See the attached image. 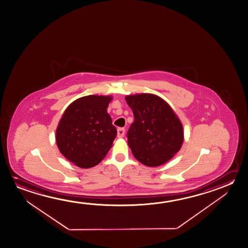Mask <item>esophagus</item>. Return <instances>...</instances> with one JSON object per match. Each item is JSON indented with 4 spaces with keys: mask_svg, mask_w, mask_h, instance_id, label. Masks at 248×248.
Masks as SVG:
<instances>
[{
    "mask_svg": "<svg viewBox=\"0 0 248 248\" xmlns=\"http://www.w3.org/2000/svg\"><path fill=\"white\" fill-rule=\"evenodd\" d=\"M124 134H125V128H123V127H119L118 129H117V137H124Z\"/></svg>",
    "mask_w": 248,
    "mask_h": 248,
    "instance_id": "obj_1",
    "label": "esophagus"
}]
</instances>
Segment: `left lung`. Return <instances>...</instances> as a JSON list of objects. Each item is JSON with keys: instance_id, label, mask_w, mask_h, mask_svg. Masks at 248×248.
<instances>
[{"instance_id": "8db88e82", "label": "left lung", "mask_w": 248, "mask_h": 248, "mask_svg": "<svg viewBox=\"0 0 248 248\" xmlns=\"http://www.w3.org/2000/svg\"><path fill=\"white\" fill-rule=\"evenodd\" d=\"M125 99L134 113L127 142L134 157L149 167L169 161L184 142V128L176 113L156 94H130Z\"/></svg>"}]
</instances>
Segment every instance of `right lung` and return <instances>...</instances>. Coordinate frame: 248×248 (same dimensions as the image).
Segmentation results:
<instances>
[{
    "instance_id": "add662e5",
    "label": "right lung",
    "mask_w": 248,
    "mask_h": 248,
    "mask_svg": "<svg viewBox=\"0 0 248 248\" xmlns=\"http://www.w3.org/2000/svg\"><path fill=\"white\" fill-rule=\"evenodd\" d=\"M111 95H86L71 102L56 129L60 153L80 168L98 165L112 147L117 130L107 108Z\"/></svg>"
}]
</instances>
